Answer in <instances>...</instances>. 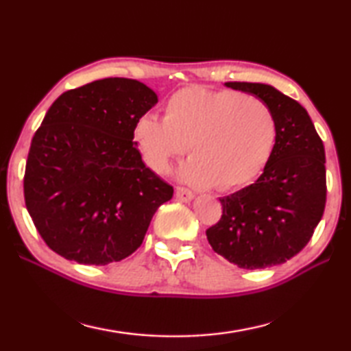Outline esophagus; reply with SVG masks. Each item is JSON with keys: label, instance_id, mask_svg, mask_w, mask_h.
<instances>
[{"label": "esophagus", "instance_id": "obj_1", "mask_svg": "<svg viewBox=\"0 0 351 351\" xmlns=\"http://www.w3.org/2000/svg\"><path fill=\"white\" fill-rule=\"evenodd\" d=\"M176 198L182 201V203H190L195 198L193 192H190L189 189H184V187H176Z\"/></svg>", "mask_w": 351, "mask_h": 351}]
</instances>
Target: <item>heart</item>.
<instances>
[{
	"mask_svg": "<svg viewBox=\"0 0 351 351\" xmlns=\"http://www.w3.org/2000/svg\"><path fill=\"white\" fill-rule=\"evenodd\" d=\"M133 134L145 164L158 173H167L190 142L193 156L181 165V180L229 192L252 182L265 169L276 122L257 97L189 86L167 99L164 119L139 117Z\"/></svg>",
	"mask_w": 351,
	"mask_h": 351,
	"instance_id": "1",
	"label": "heart"
}]
</instances>
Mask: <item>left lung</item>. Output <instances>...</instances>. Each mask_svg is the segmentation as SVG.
<instances>
[{
    "mask_svg": "<svg viewBox=\"0 0 351 351\" xmlns=\"http://www.w3.org/2000/svg\"><path fill=\"white\" fill-rule=\"evenodd\" d=\"M268 105L276 144L251 186L219 198L221 219L206 230L213 251L243 269H261L299 254L311 240L326 201L325 148L306 110L265 83L226 82Z\"/></svg>",
    "mask_w": 351,
    "mask_h": 351,
    "instance_id": "obj_1",
    "label": "left lung"
}]
</instances>
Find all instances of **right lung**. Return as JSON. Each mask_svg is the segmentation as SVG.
Returning a JSON list of instances; mask_svg holds the SVG:
<instances>
[{
	"label": "right lung",
	"instance_id": "1",
	"mask_svg": "<svg viewBox=\"0 0 351 351\" xmlns=\"http://www.w3.org/2000/svg\"><path fill=\"white\" fill-rule=\"evenodd\" d=\"M158 104L142 82L110 77L63 93L34 134L25 201L52 251L80 265H108L142 245L173 187L147 167L138 119Z\"/></svg>",
	"mask_w": 351,
	"mask_h": 351
}]
</instances>
